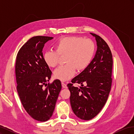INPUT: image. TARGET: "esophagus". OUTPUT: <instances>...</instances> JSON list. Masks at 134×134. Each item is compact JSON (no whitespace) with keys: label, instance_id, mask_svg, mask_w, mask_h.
I'll use <instances>...</instances> for the list:
<instances>
[{"label":"esophagus","instance_id":"1","mask_svg":"<svg viewBox=\"0 0 134 134\" xmlns=\"http://www.w3.org/2000/svg\"><path fill=\"white\" fill-rule=\"evenodd\" d=\"M62 87H63L64 88H68L67 85H66L65 83L62 82Z\"/></svg>","mask_w":134,"mask_h":134}]
</instances>
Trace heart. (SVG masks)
I'll use <instances>...</instances> for the list:
<instances>
[{
  "instance_id": "b5f03b06",
  "label": "heart",
  "mask_w": 134,
  "mask_h": 134,
  "mask_svg": "<svg viewBox=\"0 0 134 134\" xmlns=\"http://www.w3.org/2000/svg\"><path fill=\"white\" fill-rule=\"evenodd\" d=\"M95 44L90 39L77 36L60 38L54 45V51L44 52L43 59L48 67L54 68L59 63V56H66V64L58 68L54 71L56 79L65 82L75 74L76 69L82 71L91 63L95 53Z\"/></svg>"
}]
</instances>
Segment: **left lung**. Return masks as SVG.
<instances>
[{"label":"left lung","mask_w":134,"mask_h":134,"mask_svg":"<svg viewBox=\"0 0 134 134\" xmlns=\"http://www.w3.org/2000/svg\"><path fill=\"white\" fill-rule=\"evenodd\" d=\"M95 37L97 50L88 66L71 80L67 86L70 92V100L75 115L82 120H90L98 114L106 103L111 91L113 66L112 55L104 40ZM74 83L82 87H75ZM83 83L86 86L83 87Z\"/></svg>","instance_id":"1"}]
</instances>
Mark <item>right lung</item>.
<instances>
[{
    "instance_id": "1",
    "label": "right lung",
    "mask_w": 134,
    "mask_h": 134,
    "mask_svg": "<svg viewBox=\"0 0 134 134\" xmlns=\"http://www.w3.org/2000/svg\"><path fill=\"white\" fill-rule=\"evenodd\" d=\"M52 38L41 36L31 38L20 48L16 58L15 71L19 98L28 115L41 122L52 116L62 90L59 79L46 83L52 72L44 62L42 49L44 43Z\"/></svg>"
}]
</instances>
